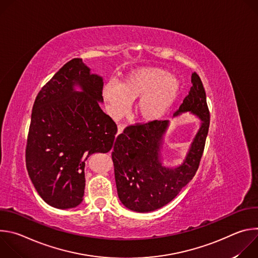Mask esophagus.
Masks as SVG:
<instances>
[{
    "label": "esophagus",
    "mask_w": 258,
    "mask_h": 258,
    "mask_svg": "<svg viewBox=\"0 0 258 258\" xmlns=\"http://www.w3.org/2000/svg\"><path fill=\"white\" fill-rule=\"evenodd\" d=\"M123 130H124V126L122 124H118L117 125V135L121 134L123 132Z\"/></svg>",
    "instance_id": "esophagus-1"
}]
</instances>
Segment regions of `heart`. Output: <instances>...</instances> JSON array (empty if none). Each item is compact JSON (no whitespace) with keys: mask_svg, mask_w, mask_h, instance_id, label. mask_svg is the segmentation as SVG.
<instances>
[{"mask_svg":"<svg viewBox=\"0 0 258 258\" xmlns=\"http://www.w3.org/2000/svg\"><path fill=\"white\" fill-rule=\"evenodd\" d=\"M179 91L177 79L160 67H141L131 71L121 84L108 82L102 97L109 115L117 119L130 109L131 102L138 99L136 114L140 120L151 122L159 119L175 100Z\"/></svg>","mask_w":258,"mask_h":258,"instance_id":"heart-1","label":"heart"}]
</instances>
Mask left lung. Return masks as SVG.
Masks as SVG:
<instances>
[{"instance_id":"obj_1","label":"left lung","mask_w":258,"mask_h":258,"mask_svg":"<svg viewBox=\"0 0 258 258\" xmlns=\"http://www.w3.org/2000/svg\"><path fill=\"white\" fill-rule=\"evenodd\" d=\"M192 87L173 116L191 112L201 119L190 150L182 164L162 166L160 149L169 121L136 123L124 128L115 140L112 160L119 200L128 209L150 212L169 203L194 177L208 134L210 114L201 79L192 73Z\"/></svg>"}]
</instances>
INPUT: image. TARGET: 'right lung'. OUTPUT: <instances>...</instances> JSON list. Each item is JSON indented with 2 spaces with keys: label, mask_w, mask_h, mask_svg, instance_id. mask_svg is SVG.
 <instances>
[{
  "label": "right lung",
  "mask_w": 258,
  "mask_h": 258,
  "mask_svg": "<svg viewBox=\"0 0 258 258\" xmlns=\"http://www.w3.org/2000/svg\"><path fill=\"white\" fill-rule=\"evenodd\" d=\"M80 58L64 64L35 98L25 162L33 186L49 205L67 209L83 201L85 165L113 147L117 125L103 112V80ZM79 85L82 92L74 91Z\"/></svg>",
  "instance_id": "right-lung-1"
}]
</instances>
